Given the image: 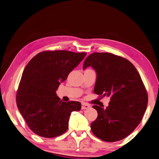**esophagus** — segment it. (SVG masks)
I'll list each match as a JSON object with an SVG mask.
<instances>
[{"label":"esophagus","instance_id":"34e87169","mask_svg":"<svg viewBox=\"0 0 159 159\" xmlns=\"http://www.w3.org/2000/svg\"><path fill=\"white\" fill-rule=\"evenodd\" d=\"M89 106L87 104H85V103H83L82 104H81V110H85V109H88L89 108Z\"/></svg>","mask_w":159,"mask_h":159}]
</instances>
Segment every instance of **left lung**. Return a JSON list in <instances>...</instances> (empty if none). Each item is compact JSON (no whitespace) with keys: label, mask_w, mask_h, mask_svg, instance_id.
I'll list each match as a JSON object with an SVG mask.
<instances>
[{"label":"left lung","mask_w":159,"mask_h":159,"mask_svg":"<svg viewBox=\"0 0 159 159\" xmlns=\"http://www.w3.org/2000/svg\"><path fill=\"white\" fill-rule=\"evenodd\" d=\"M89 66L97 74L94 93L110 98L106 109L93 106L98 111L91 124L93 134L106 142L122 140L134 130L147 110L148 94L142 79L130 61L110 53L90 54L83 69Z\"/></svg>","instance_id":"1"}]
</instances>
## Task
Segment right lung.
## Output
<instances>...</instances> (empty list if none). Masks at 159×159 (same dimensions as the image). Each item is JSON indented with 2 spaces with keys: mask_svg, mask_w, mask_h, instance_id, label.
Segmentation results:
<instances>
[{
  "mask_svg": "<svg viewBox=\"0 0 159 159\" xmlns=\"http://www.w3.org/2000/svg\"><path fill=\"white\" fill-rule=\"evenodd\" d=\"M86 53L45 51L36 55L25 67L16 92V105L29 127L45 138L61 135L68 128L73 111L81 103L63 102L55 91Z\"/></svg>",
  "mask_w": 159,
  "mask_h": 159,
  "instance_id": "1",
  "label": "right lung"
}]
</instances>
